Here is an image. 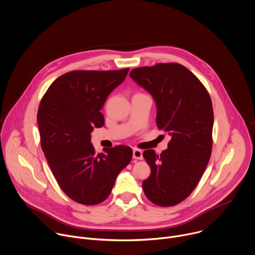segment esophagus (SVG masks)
<instances>
[{
  "instance_id": "esophagus-1",
  "label": "esophagus",
  "mask_w": 255,
  "mask_h": 255,
  "mask_svg": "<svg viewBox=\"0 0 255 255\" xmlns=\"http://www.w3.org/2000/svg\"><path fill=\"white\" fill-rule=\"evenodd\" d=\"M133 158L137 160H142L143 159V152L139 149H134L133 150Z\"/></svg>"
}]
</instances>
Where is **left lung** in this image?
<instances>
[{
    "label": "left lung",
    "mask_w": 255,
    "mask_h": 255,
    "mask_svg": "<svg viewBox=\"0 0 255 255\" xmlns=\"http://www.w3.org/2000/svg\"><path fill=\"white\" fill-rule=\"evenodd\" d=\"M130 77L152 95L157 127L171 136L160 155L153 149L143 152L151 168L142 183L144 193L156 205H176L194 190L211 155L214 119L210 96L199 79L177 63L136 68Z\"/></svg>",
    "instance_id": "obj_1"
}]
</instances>
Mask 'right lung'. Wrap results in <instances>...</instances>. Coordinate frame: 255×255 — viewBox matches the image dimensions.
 Here are the masks:
<instances>
[{
	"label": "right lung",
	"instance_id": "1",
	"mask_svg": "<svg viewBox=\"0 0 255 255\" xmlns=\"http://www.w3.org/2000/svg\"><path fill=\"white\" fill-rule=\"evenodd\" d=\"M129 68L72 71L56 79L41 100L37 120L42 150L59 186L74 201L95 205L111 193L133 152L125 145L95 153L93 129L104 125L100 112Z\"/></svg>",
	"mask_w": 255,
	"mask_h": 255
}]
</instances>
